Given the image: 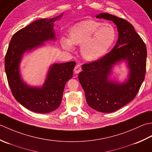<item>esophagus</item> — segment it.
I'll use <instances>...</instances> for the list:
<instances>
[{"label": "esophagus", "instance_id": "34e87169", "mask_svg": "<svg viewBox=\"0 0 152 152\" xmlns=\"http://www.w3.org/2000/svg\"><path fill=\"white\" fill-rule=\"evenodd\" d=\"M81 71V66L80 64H77L74 68V72L75 73H79Z\"/></svg>", "mask_w": 152, "mask_h": 152}]
</instances>
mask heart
Returning <instances> with one entry per match:
<instances>
[{"instance_id":"1","label":"heart","mask_w":152,"mask_h":152,"mask_svg":"<svg viewBox=\"0 0 152 152\" xmlns=\"http://www.w3.org/2000/svg\"><path fill=\"white\" fill-rule=\"evenodd\" d=\"M69 38H61V45L67 50H73L74 45H80V53L88 61H94L106 54L116 39V31L110 23L96 20L80 21L71 27Z\"/></svg>"}]
</instances>
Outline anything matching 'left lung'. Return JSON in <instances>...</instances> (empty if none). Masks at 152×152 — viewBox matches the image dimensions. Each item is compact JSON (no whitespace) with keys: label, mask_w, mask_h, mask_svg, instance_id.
<instances>
[{"label":"left lung","mask_w":152,"mask_h":152,"mask_svg":"<svg viewBox=\"0 0 152 152\" xmlns=\"http://www.w3.org/2000/svg\"><path fill=\"white\" fill-rule=\"evenodd\" d=\"M96 18L112 21L116 25L118 40L104 57L83 65L79 80L88 106L100 112L111 113L127 104L137 96L145 78L147 49L128 21L107 13L98 14ZM123 59L128 61L130 69L129 79L121 84L108 80L113 65Z\"/></svg>","instance_id":"8db88e82"}]
</instances>
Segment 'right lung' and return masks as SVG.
I'll return each instance as SVG.
<instances>
[{
	"instance_id": "obj_1",
	"label": "right lung",
	"mask_w": 152,
	"mask_h": 152,
	"mask_svg": "<svg viewBox=\"0 0 152 152\" xmlns=\"http://www.w3.org/2000/svg\"><path fill=\"white\" fill-rule=\"evenodd\" d=\"M63 14L50 19L33 21L12 37L5 56L4 67L12 93L19 103L34 112L46 113L60 106L65 85L73 77L75 61L55 64L50 68L41 88L30 87L20 78L19 64L24 52L56 39L54 22Z\"/></svg>"
}]
</instances>
